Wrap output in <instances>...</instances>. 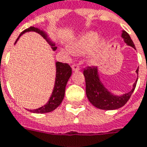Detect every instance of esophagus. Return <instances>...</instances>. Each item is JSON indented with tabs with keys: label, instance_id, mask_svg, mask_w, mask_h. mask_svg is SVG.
Segmentation results:
<instances>
[{
	"label": "esophagus",
	"instance_id": "esophagus-1",
	"mask_svg": "<svg viewBox=\"0 0 147 147\" xmlns=\"http://www.w3.org/2000/svg\"><path fill=\"white\" fill-rule=\"evenodd\" d=\"M71 68H72V70H73L74 71H76L80 70V67L79 66L78 64H76V63H75V64H73V65L71 66Z\"/></svg>",
	"mask_w": 147,
	"mask_h": 147
}]
</instances>
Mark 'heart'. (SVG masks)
<instances>
[{"instance_id":"b5f03b06","label":"heart","mask_w":147,"mask_h":147,"mask_svg":"<svg viewBox=\"0 0 147 147\" xmlns=\"http://www.w3.org/2000/svg\"><path fill=\"white\" fill-rule=\"evenodd\" d=\"M98 41V36L95 32H88L86 34L81 36L79 39L72 43L71 45L70 50L75 54H79V55H83V54H87L91 52L92 50L95 49V52H92V58L95 59L97 54H98V50H97V45Z\"/></svg>"}]
</instances>
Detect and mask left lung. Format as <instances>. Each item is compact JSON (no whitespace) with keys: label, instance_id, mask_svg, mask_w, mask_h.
<instances>
[{"label":"left lung","instance_id":"left-lung-1","mask_svg":"<svg viewBox=\"0 0 147 147\" xmlns=\"http://www.w3.org/2000/svg\"><path fill=\"white\" fill-rule=\"evenodd\" d=\"M122 37L123 38L127 45L135 49L131 36L126 31L123 32ZM136 72L138 73V68ZM84 76L85 77L86 94L88 100L95 107L102 110L118 109L125 105L131 98L137 84L136 80L134 84L133 89L130 92L121 96H116L111 94L100 82L96 67H88L87 68H85L84 70Z\"/></svg>","mask_w":147,"mask_h":147}]
</instances>
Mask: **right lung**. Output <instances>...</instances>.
<instances>
[{
    "instance_id": "obj_1",
    "label": "right lung",
    "mask_w": 147,
    "mask_h": 147,
    "mask_svg": "<svg viewBox=\"0 0 147 147\" xmlns=\"http://www.w3.org/2000/svg\"><path fill=\"white\" fill-rule=\"evenodd\" d=\"M37 32L39 34H40L42 36H44L45 39H47V36L43 31H40L35 27H30L24 30L20 35L19 36L20 37L21 35L26 32ZM19 37L16 39V40L19 39ZM15 42V43H16ZM50 45H52V48L53 50H56V47H55V45H53L52 43H50ZM56 83H55V87L52 91V96L49 98V102H47L45 106H43L35 110H29L31 112L33 113H48L51 112L52 111L57 108L59 106V104L62 102L64 97V93H65V88H66L67 83L70 78L71 75V67L70 65L67 63H61V62H56Z\"/></svg>"
}]
</instances>
